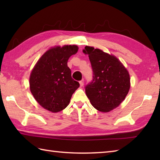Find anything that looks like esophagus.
I'll list each match as a JSON object with an SVG mask.
<instances>
[{"instance_id":"1","label":"esophagus","mask_w":160,"mask_h":160,"mask_svg":"<svg viewBox=\"0 0 160 160\" xmlns=\"http://www.w3.org/2000/svg\"><path fill=\"white\" fill-rule=\"evenodd\" d=\"M80 87H83V85H84V80L80 81Z\"/></svg>"}]
</instances>
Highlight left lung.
<instances>
[{
  "label": "left lung",
  "mask_w": 160,
  "mask_h": 160,
  "mask_svg": "<svg viewBox=\"0 0 160 160\" xmlns=\"http://www.w3.org/2000/svg\"><path fill=\"white\" fill-rule=\"evenodd\" d=\"M83 52L89 55L93 80L85 87L92 106L101 112L118 107L130 89V76L116 57L99 49L86 46Z\"/></svg>",
  "instance_id": "obj_1"
}]
</instances>
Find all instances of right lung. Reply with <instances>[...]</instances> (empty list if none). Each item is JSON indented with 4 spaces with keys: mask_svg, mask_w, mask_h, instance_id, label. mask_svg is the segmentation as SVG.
<instances>
[{
    "mask_svg": "<svg viewBox=\"0 0 160 160\" xmlns=\"http://www.w3.org/2000/svg\"><path fill=\"white\" fill-rule=\"evenodd\" d=\"M76 45L56 47L43 54L29 78L30 91L44 108L57 113L65 108L80 84L71 78L67 66L69 58L78 52Z\"/></svg>",
    "mask_w": 160,
    "mask_h": 160,
    "instance_id": "obj_1",
    "label": "right lung"
}]
</instances>
